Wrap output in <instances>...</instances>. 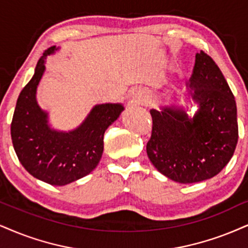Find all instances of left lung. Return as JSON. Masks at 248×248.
I'll return each mask as SVG.
<instances>
[{"label":"left lung","instance_id":"8db88e82","mask_svg":"<svg viewBox=\"0 0 248 248\" xmlns=\"http://www.w3.org/2000/svg\"><path fill=\"white\" fill-rule=\"evenodd\" d=\"M185 101L186 108L171 105L151 110L147 155L162 175L191 184L221 172L238 142L236 100L221 70L203 51L195 55ZM194 105L195 114H188Z\"/></svg>","mask_w":248,"mask_h":248}]
</instances>
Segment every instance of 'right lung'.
<instances>
[{"instance_id": "right-lung-1", "label": "right lung", "mask_w": 248, "mask_h": 248, "mask_svg": "<svg viewBox=\"0 0 248 248\" xmlns=\"http://www.w3.org/2000/svg\"><path fill=\"white\" fill-rule=\"evenodd\" d=\"M60 48L50 47L36 64L34 75L18 96L11 123V139L18 160L33 177L63 186L95 169L103 153L106 130L124 110L122 103L94 106L78 127L60 131L40 108L36 90L46 71V59Z\"/></svg>"}]
</instances>
